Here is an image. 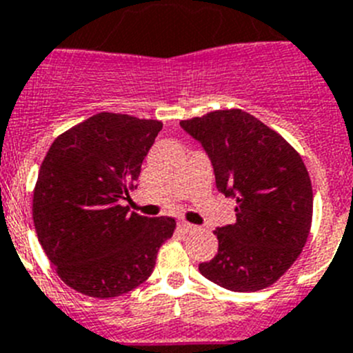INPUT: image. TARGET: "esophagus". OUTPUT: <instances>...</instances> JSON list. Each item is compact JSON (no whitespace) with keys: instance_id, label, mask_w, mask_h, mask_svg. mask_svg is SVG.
I'll return each instance as SVG.
<instances>
[{"instance_id":"1","label":"esophagus","mask_w":353,"mask_h":353,"mask_svg":"<svg viewBox=\"0 0 353 353\" xmlns=\"http://www.w3.org/2000/svg\"><path fill=\"white\" fill-rule=\"evenodd\" d=\"M179 228H181V231H185V232L197 231V225H194V223H190V222H185V220H183V222H179Z\"/></svg>"}]
</instances>
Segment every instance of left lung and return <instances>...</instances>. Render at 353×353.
I'll use <instances>...</instances> for the list:
<instances>
[{
  "label": "left lung",
  "mask_w": 353,
  "mask_h": 353,
  "mask_svg": "<svg viewBox=\"0 0 353 353\" xmlns=\"http://www.w3.org/2000/svg\"><path fill=\"white\" fill-rule=\"evenodd\" d=\"M201 142L216 188L236 199V222L214 231L219 252L199 272L231 291H259L283 277L307 241L312 186L299 152L243 110L181 121Z\"/></svg>",
  "instance_id": "8db88e82"
}]
</instances>
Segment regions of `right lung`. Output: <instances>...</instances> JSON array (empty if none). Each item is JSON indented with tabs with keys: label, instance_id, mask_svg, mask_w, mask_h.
<instances>
[{
	"label": "right lung",
	"instance_id": "obj_1",
	"mask_svg": "<svg viewBox=\"0 0 353 353\" xmlns=\"http://www.w3.org/2000/svg\"><path fill=\"white\" fill-rule=\"evenodd\" d=\"M163 124L101 112L51 143L33 190V223L58 277L78 293L113 299L151 277L176 220L130 213L142 161Z\"/></svg>",
	"mask_w": 353,
	"mask_h": 353
}]
</instances>
